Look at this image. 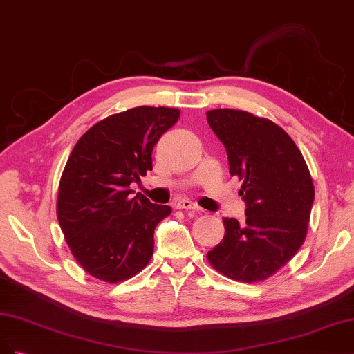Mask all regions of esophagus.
<instances>
[{"label":"esophagus","instance_id":"1","mask_svg":"<svg viewBox=\"0 0 354 354\" xmlns=\"http://www.w3.org/2000/svg\"><path fill=\"white\" fill-rule=\"evenodd\" d=\"M175 206H176V209H179V210H194V212L200 210V207L197 206L196 203H192V201H189V200H187V198L178 200Z\"/></svg>","mask_w":354,"mask_h":354}]
</instances>
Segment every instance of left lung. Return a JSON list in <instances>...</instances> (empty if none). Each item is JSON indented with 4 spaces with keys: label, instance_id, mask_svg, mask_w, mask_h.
Here are the masks:
<instances>
[{
    "label": "left lung",
    "instance_id": "left-lung-1",
    "mask_svg": "<svg viewBox=\"0 0 354 354\" xmlns=\"http://www.w3.org/2000/svg\"><path fill=\"white\" fill-rule=\"evenodd\" d=\"M207 122L226 148L230 174L243 180L245 223L223 219L225 236L207 253L223 277L245 283L268 279L303 245L313 180L299 147L277 123L253 113L216 109Z\"/></svg>",
    "mask_w": 354,
    "mask_h": 354
}]
</instances>
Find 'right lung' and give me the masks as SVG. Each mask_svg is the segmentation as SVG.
I'll return each instance as SVG.
<instances>
[{
  "mask_svg": "<svg viewBox=\"0 0 354 354\" xmlns=\"http://www.w3.org/2000/svg\"><path fill=\"white\" fill-rule=\"evenodd\" d=\"M180 111L141 106L116 113L89 128L67 158L57 197V218L73 257L86 273L116 283L151 260L154 230L172 213L132 182L153 169V148Z\"/></svg>",
  "mask_w": 354,
  "mask_h": 354,
  "instance_id": "obj_1",
  "label": "right lung"
}]
</instances>
